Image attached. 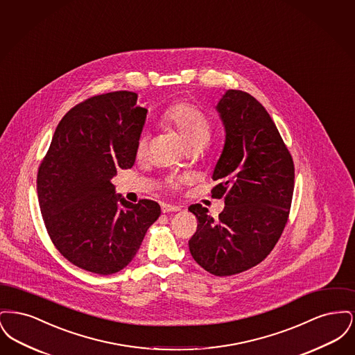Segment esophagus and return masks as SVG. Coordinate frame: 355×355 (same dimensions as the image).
Returning <instances> with one entry per match:
<instances>
[{
	"label": "esophagus",
	"instance_id": "34e87169",
	"mask_svg": "<svg viewBox=\"0 0 355 355\" xmlns=\"http://www.w3.org/2000/svg\"><path fill=\"white\" fill-rule=\"evenodd\" d=\"M181 207L177 205H170V203H162V213H171V211H180Z\"/></svg>",
	"mask_w": 355,
	"mask_h": 355
}]
</instances>
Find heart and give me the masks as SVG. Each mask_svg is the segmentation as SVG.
Returning <instances> with one entry per match:
<instances>
[{
	"mask_svg": "<svg viewBox=\"0 0 355 355\" xmlns=\"http://www.w3.org/2000/svg\"><path fill=\"white\" fill-rule=\"evenodd\" d=\"M161 121L165 126L177 132L189 150H197L205 146L211 137V119L201 110L189 102H175L162 113ZM148 150V138L142 135L135 145V155L142 158ZM184 178L171 180V184L182 182Z\"/></svg>",
	"mask_w": 355,
	"mask_h": 355,
	"instance_id": "heart-1",
	"label": "heart"
}]
</instances>
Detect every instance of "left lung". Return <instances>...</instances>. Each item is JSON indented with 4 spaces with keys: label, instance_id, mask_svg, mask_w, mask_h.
I'll return each mask as SVG.
<instances>
[{
    "label": "left lung",
    "instance_id": "1",
    "mask_svg": "<svg viewBox=\"0 0 355 355\" xmlns=\"http://www.w3.org/2000/svg\"><path fill=\"white\" fill-rule=\"evenodd\" d=\"M217 110L225 145L214 168L213 198H225L214 220L196 203L198 226L189 241L194 261L217 277L234 275L262 262L287 223L294 162L266 109L246 92L227 90Z\"/></svg>",
    "mask_w": 355,
    "mask_h": 355
}]
</instances>
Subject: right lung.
I'll return each instance as SVG.
<instances>
[{
	"instance_id": "add662e5",
	"label": "right lung",
	"mask_w": 355,
	"mask_h": 355,
	"mask_svg": "<svg viewBox=\"0 0 355 355\" xmlns=\"http://www.w3.org/2000/svg\"><path fill=\"white\" fill-rule=\"evenodd\" d=\"M137 97L112 92L71 107L38 168V202L51 242L69 262L94 274L126 268L161 214L155 201L128 202L112 184L117 170L135 164L148 113Z\"/></svg>"
}]
</instances>
